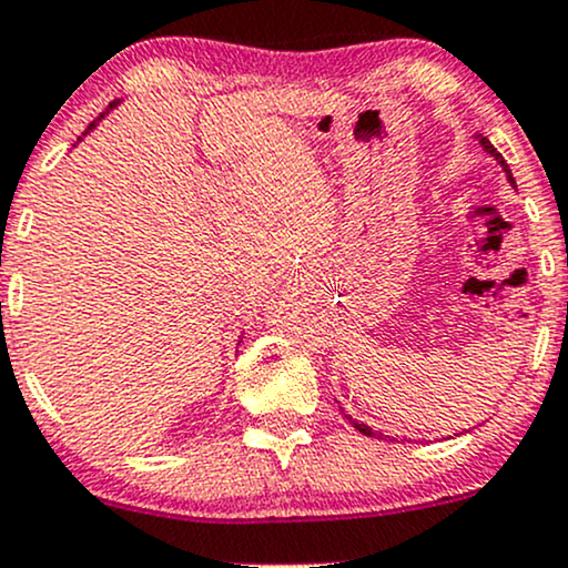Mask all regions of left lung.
I'll return each instance as SVG.
<instances>
[{"mask_svg":"<svg viewBox=\"0 0 568 568\" xmlns=\"http://www.w3.org/2000/svg\"><path fill=\"white\" fill-rule=\"evenodd\" d=\"M480 146H484V149H486V152H488V154H491V158H497V160H499V165H501V168H505V173H507V179H510V184H515V179H513V173H510V165H507V162H505V158H501V154L497 152V149H494V146H491V141H488V139H484V135H480ZM347 419H349V425L357 429V433L368 435V438H382V433H374V429H371L368 425H363V422L352 419V416H347Z\"/></svg>","mask_w":568,"mask_h":568,"instance_id":"left-lung-1","label":"left lung"}]
</instances>
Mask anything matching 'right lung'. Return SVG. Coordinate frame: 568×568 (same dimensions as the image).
I'll return each instance as SVG.
<instances>
[{"instance_id": "right-lung-1", "label": "right lung", "mask_w": 568, "mask_h": 568, "mask_svg": "<svg viewBox=\"0 0 568 568\" xmlns=\"http://www.w3.org/2000/svg\"><path fill=\"white\" fill-rule=\"evenodd\" d=\"M93 125H95V122H90V128H93ZM90 128H88V130H90Z\"/></svg>"}]
</instances>
